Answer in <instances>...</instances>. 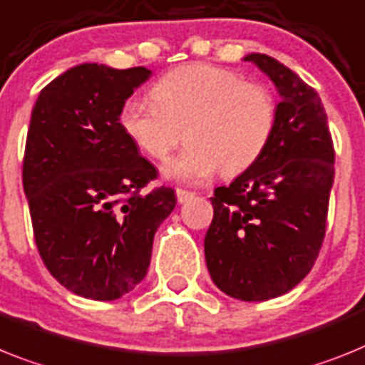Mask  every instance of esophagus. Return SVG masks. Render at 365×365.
Listing matches in <instances>:
<instances>
[{
	"label": "esophagus",
	"mask_w": 365,
	"mask_h": 365,
	"mask_svg": "<svg viewBox=\"0 0 365 365\" xmlns=\"http://www.w3.org/2000/svg\"><path fill=\"white\" fill-rule=\"evenodd\" d=\"M192 197H195V192H192V191H187V189H180V187L176 189V198H178V202H180V204L191 200Z\"/></svg>",
	"instance_id": "esophagus-1"
}]
</instances>
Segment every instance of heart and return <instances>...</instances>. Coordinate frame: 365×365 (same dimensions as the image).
Masks as SVG:
<instances>
[{"mask_svg": "<svg viewBox=\"0 0 365 365\" xmlns=\"http://www.w3.org/2000/svg\"><path fill=\"white\" fill-rule=\"evenodd\" d=\"M150 98L124 102L122 131L154 161H167L185 135L187 146L167 173L189 182L206 180L220 168L225 176L249 170L277 131L278 103L271 88L215 64L191 63L163 73Z\"/></svg>", "mask_w": 365, "mask_h": 365, "instance_id": "b5f03b06", "label": "heart"}]
</instances>
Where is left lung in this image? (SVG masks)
<instances>
[{
  "mask_svg": "<svg viewBox=\"0 0 365 365\" xmlns=\"http://www.w3.org/2000/svg\"><path fill=\"white\" fill-rule=\"evenodd\" d=\"M245 61L277 85V131L258 163L213 191L204 252L220 292L259 302L293 289L319 256L334 183V143L314 87L269 55L252 53Z\"/></svg>",
  "mask_w": 365,
  "mask_h": 365,
  "instance_id": "obj_1",
  "label": "left lung"
}]
</instances>
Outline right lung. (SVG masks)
Segmentation results:
<instances>
[{
  "label": "right lung",
  "instance_id": "right-lung-1",
  "mask_svg": "<svg viewBox=\"0 0 365 365\" xmlns=\"http://www.w3.org/2000/svg\"><path fill=\"white\" fill-rule=\"evenodd\" d=\"M148 78L145 66H73L42 88L27 130L21 180L36 249L61 286L93 301L146 277L155 230L176 206L173 187L145 191L158 168L118 122Z\"/></svg>",
  "mask_w": 365,
  "mask_h": 365
}]
</instances>
